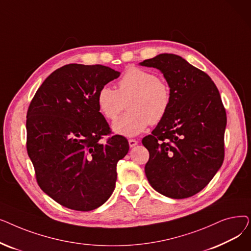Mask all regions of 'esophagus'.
Masks as SVG:
<instances>
[{"label": "esophagus", "instance_id": "34e87169", "mask_svg": "<svg viewBox=\"0 0 251 251\" xmlns=\"http://www.w3.org/2000/svg\"><path fill=\"white\" fill-rule=\"evenodd\" d=\"M128 142H129V146H130V148H133V147H135L136 144L138 143V141H137L136 139H129V140H128Z\"/></svg>", "mask_w": 251, "mask_h": 251}]
</instances>
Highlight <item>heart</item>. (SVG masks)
I'll list each match as a JSON object with an SVG mask.
<instances>
[{
	"label": "heart",
	"instance_id": "obj_1",
	"mask_svg": "<svg viewBox=\"0 0 251 251\" xmlns=\"http://www.w3.org/2000/svg\"><path fill=\"white\" fill-rule=\"evenodd\" d=\"M127 101L128 112L113 124L118 134L135 136L150 124H159L168 114L172 102L170 85L155 73L131 67L118 81L117 90L102 86L97 95L100 113L115 120Z\"/></svg>",
	"mask_w": 251,
	"mask_h": 251
}]
</instances>
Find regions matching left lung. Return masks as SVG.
<instances>
[{
    "label": "left lung",
    "mask_w": 251,
    "mask_h": 251,
    "mask_svg": "<svg viewBox=\"0 0 251 251\" xmlns=\"http://www.w3.org/2000/svg\"><path fill=\"white\" fill-rule=\"evenodd\" d=\"M140 65L161 70L172 91L168 114L142 139L150 152L147 178L161 194L187 199L207 185L224 162L226 110L212 78L182 57L161 54Z\"/></svg>",
    "instance_id": "1"
}]
</instances>
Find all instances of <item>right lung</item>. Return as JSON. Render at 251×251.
<instances>
[{"label":"right lung","instance_id":"right-lung-1","mask_svg":"<svg viewBox=\"0 0 251 251\" xmlns=\"http://www.w3.org/2000/svg\"><path fill=\"white\" fill-rule=\"evenodd\" d=\"M120 76L102 65L68 64L39 86L27 110L26 149L41 189L61 205L80 212L109 200L117 164L129 151L100 113V87Z\"/></svg>","mask_w":251,"mask_h":251}]
</instances>
